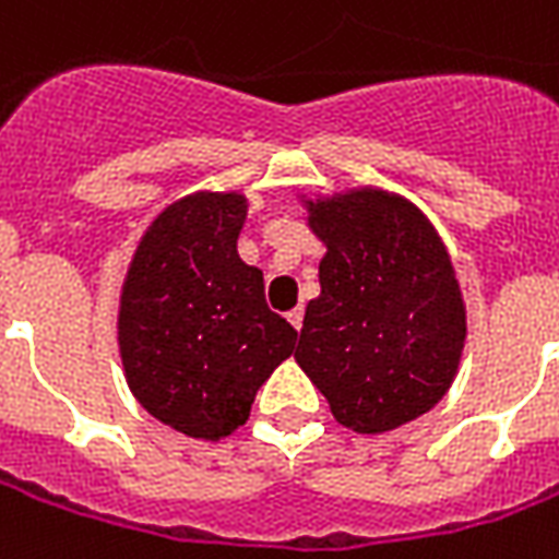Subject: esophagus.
Wrapping results in <instances>:
<instances>
[{"label":"esophagus","instance_id":"1","mask_svg":"<svg viewBox=\"0 0 559 559\" xmlns=\"http://www.w3.org/2000/svg\"><path fill=\"white\" fill-rule=\"evenodd\" d=\"M287 320H290L293 329H296V332H299V329H301V320H305V311H301V308H296V311L287 313Z\"/></svg>","mask_w":559,"mask_h":559}]
</instances>
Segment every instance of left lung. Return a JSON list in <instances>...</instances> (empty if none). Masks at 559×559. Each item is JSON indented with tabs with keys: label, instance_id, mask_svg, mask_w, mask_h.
I'll return each mask as SVG.
<instances>
[{
	"label": "left lung",
	"instance_id": "left-lung-1",
	"mask_svg": "<svg viewBox=\"0 0 559 559\" xmlns=\"http://www.w3.org/2000/svg\"><path fill=\"white\" fill-rule=\"evenodd\" d=\"M325 254L296 361L332 415L379 436L427 415L459 373L465 299L438 230L376 186L301 198Z\"/></svg>",
	"mask_w": 559,
	"mask_h": 559
}]
</instances>
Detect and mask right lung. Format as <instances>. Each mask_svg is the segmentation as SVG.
Returning a JSON list of instances; mask_svg holds the SVG:
<instances>
[{
    "mask_svg": "<svg viewBox=\"0 0 559 559\" xmlns=\"http://www.w3.org/2000/svg\"><path fill=\"white\" fill-rule=\"evenodd\" d=\"M248 201L192 192L153 218L135 246L118 308L132 396L165 427L218 441L248 420L258 388L296 346L272 313L263 272L237 254Z\"/></svg>",
    "mask_w": 559,
    "mask_h": 559,
    "instance_id": "add662e5",
    "label": "right lung"
}]
</instances>
